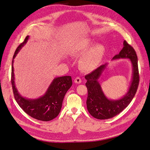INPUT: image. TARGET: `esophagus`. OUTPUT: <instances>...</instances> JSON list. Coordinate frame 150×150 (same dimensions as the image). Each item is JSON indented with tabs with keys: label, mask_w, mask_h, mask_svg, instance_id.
Instances as JSON below:
<instances>
[{
	"label": "esophagus",
	"mask_w": 150,
	"mask_h": 150,
	"mask_svg": "<svg viewBox=\"0 0 150 150\" xmlns=\"http://www.w3.org/2000/svg\"><path fill=\"white\" fill-rule=\"evenodd\" d=\"M74 83H77V84H80L81 83V79L79 77H77L74 79Z\"/></svg>",
	"instance_id": "1"
}]
</instances>
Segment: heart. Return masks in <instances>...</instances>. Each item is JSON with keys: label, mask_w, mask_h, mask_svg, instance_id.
<instances>
[{"label": "heart", "mask_w": 150, "mask_h": 150, "mask_svg": "<svg viewBox=\"0 0 150 150\" xmlns=\"http://www.w3.org/2000/svg\"><path fill=\"white\" fill-rule=\"evenodd\" d=\"M93 42L89 39H84L77 44L74 54L83 55L81 59L80 65L83 69L91 71L95 69L103 60L105 49L101 44L95 45L91 47Z\"/></svg>", "instance_id": "obj_1"}]
</instances>
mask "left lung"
Returning <instances> with one entry per match:
<instances>
[{
	"label": "left lung",
	"instance_id": "1",
	"mask_svg": "<svg viewBox=\"0 0 150 150\" xmlns=\"http://www.w3.org/2000/svg\"><path fill=\"white\" fill-rule=\"evenodd\" d=\"M123 48L115 56L113 59H129L133 66V78L128 92L122 98L117 100L108 99L103 93L98 79L106 69L107 63L101 65L91 73L86 75L88 88L87 108L90 115L98 120H107L116 116L129 105L137 91L139 76L138 66V57L133 47L125 40Z\"/></svg>",
	"mask_w": 150,
	"mask_h": 150
}]
</instances>
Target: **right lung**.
Returning a JSON list of instances; mask_svg holds the SVG:
<instances>
[{"instance_id": "obj_1", "label": "right lung", "mask_w": 150, "mask_h": 150, "mask_svg": "<svg viewBox=\"0 0 150 150\" xmlns=\"http://www.w3.org/2000/svg\"><path fill=\"white\" fill-rule=\"evenodd\" d=\"M29 38L28 35L16 49L12 62L11 83L16 101L27 114L34 119L43 121H49L56 117L59 114L63 99L66 92L72 86L71 76H65L54 79L50 84L46 93L38 99H26L21 96L16 88L13 73V59L20 49L26 44Z\"/></svg>"}]
</instances>
